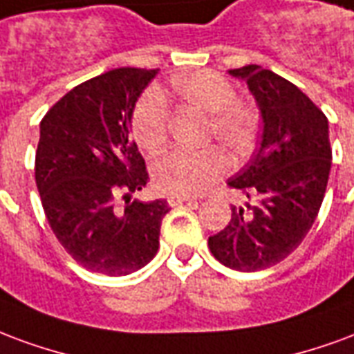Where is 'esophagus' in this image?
<instances>
[{
    "instance_id": "1",
    "label": "esophagus",
    "mask_w": 354,
    "mask_h": 354,
    "mask_svg": "<svg viewBox=\"0 0 354 354\" xmlns=\"http://www.w3.org/2000/svg\"><path fill=\"white\" fill-rule=\"evenodd\" d=\"M185 202H194L192 198H188V196H169L167 198V203L171 205V207H175V205H179V203H185Z\"/></svg>"
}]
</instances>
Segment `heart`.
<instances>
[{"label":"heart","mask_w":354,"mask_h":354,"mask_svg":"<svg viewBox=\"0 0 354 354\" xmlns=\"http://www.w3.org/2000/svg\"><path fill=\"white\" fill-rule=\"evenodd\" d=\"M175 97L183 107L205 113L203 141H216L234 160L252 151L259 138V109L237 97L236 86L211 69L183 75L171 82ZM131 133L141 149L160 151L169 138V107L158 90L139 95L131 111ZM228 167V160L216 145L198 151L174 149L152 164V179L160 192L175 196L200 194L213 187Z\"/></svg>","instance_id":"obj_1"}]
</instances>
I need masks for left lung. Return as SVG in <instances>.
Masks as SVG:
<instances>
[{"label": "left lung", "instance_id": "8db88e82", "mask_svg": "<svg viewBox=\"0 0 354 354\" xmlns=\"http://www.w3.org/2000/svg\"><path fill=\"white\" fill-rule=\"evenodd\" d=\"M257 97L260 147L228 187L260 203L232 207L228 226L209 237V251L237 272L279 264L304 241L328 185V118L296 84L257 64L230 69Z\"/></svg>", "mask_w": 354, "mask_h": 354}]
</instances>
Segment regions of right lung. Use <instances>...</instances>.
Masks as SVG:
<instances>
[{
	"label": "right lung",
	"mask_w": 354,
	"mask_h": 354,
	"mask_svg": "<svg viewBox=\"0 0 354 354\" xmlns=\"http://www.w3.org/2000/svg\"><path fill=\"white\" fill-rule=\"evenodd\" d=\"M158 69L118 68L77 84L41 120L35 183L46 221L90 272L128 275L158 252L166 200L130 202L149 183L131 111ZM120 195L124 208L116 205Z\"/></svg>",
	"instance_id": "add662e5"
}]
</instances>
